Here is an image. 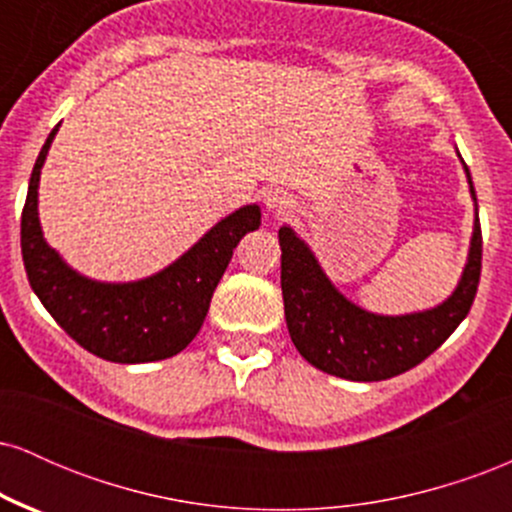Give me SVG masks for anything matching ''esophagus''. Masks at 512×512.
<instances>
[{
    "mask_svg": "<svg viewBox=\"0 0 512 512\" xmlns=\"http://www.w3.org/2000/svg\"><path fill=\"white\" fill-rule=\"evenodd\" d=\"M264 207L272 216H289L293 209H296V202H293L291 195H286L284 190H269L267 195H264Z\"/></svg>",
    "mask_w": 512,
    "mask_h": 512,
    "instance_id": "esophagus-1",
    "label": "esophagus"
}]
</instances>
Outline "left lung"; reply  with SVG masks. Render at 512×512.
<instances>
[{"mask_svg":"<svg viewBox=\"0 0 512 512\" xmlns=\"http://www.w3.org/2000/svg\"><path fill=\"white\" fill-rule=\"evenodd\" d=\"M467 173L474 199V231L460 284L452 296L431 310L409 315H375L358 308L327 279L313 250L291 226L279 228L281 293L286 327L310 366L344 380L375 383L419 366L467 317L481 276V226L477 192Z\"/></svg>","mask_w":512,"mask_h":512,"instance_id":"left-lung-1","label":"left lung"}]
</instances>
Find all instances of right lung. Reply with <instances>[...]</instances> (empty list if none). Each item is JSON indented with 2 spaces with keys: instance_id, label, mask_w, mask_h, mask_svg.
I'll list each match as a JSON object with an SVG mask.
<instances>
[{
  "instance_id": "obj_1",
  "label": "right lung",
  "mask_w": 512,
  "mask_h": 512,
  "mask_svg": "<svg viewBox=\"0 0 512 512\" xmlns=\"http://www.w3.org/2000/svg\"><path fill=\"white\" fill-rule=\"evenodd\" d=\"M57 129L40 149L21 214V255L31 289L57 325L93 356L151 363L180 354L197 337L240 238L260 228V207L248 204L228 214L154 276L127 284L88 279L45 243L38 219L40 168Z\"/></svg>"
}]
</instances>
